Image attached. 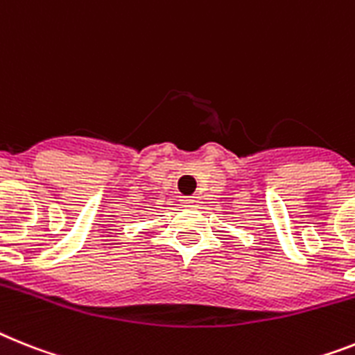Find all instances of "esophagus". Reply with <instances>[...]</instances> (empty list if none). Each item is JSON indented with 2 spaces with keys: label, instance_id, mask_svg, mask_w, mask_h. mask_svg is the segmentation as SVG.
Here are the masks:
<instances>
[{
  "label": "esophagus",
  "instance_id": "34e87169",
  "mask_svg": "<svg viewBox=\"0 0 355 355\" xmlns=\"http://www.w3.org/2000/svg\"><path fill=\"white\" fill-rule=\"evenodd\" d=\"M182 204L186 205V207H198V205H200V196H184Z\"/></svg>",
  "mask_w": 355,
  "mask_h": 355
}]
</instances>
